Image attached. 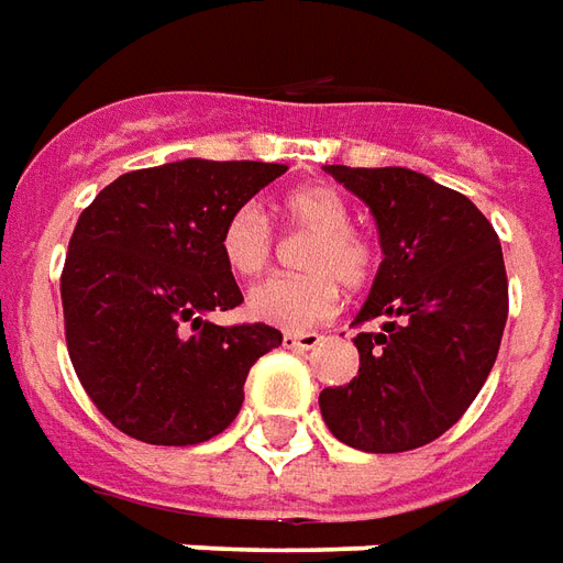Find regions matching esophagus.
Here are the masks:
<instances>
[{
  "instance_id": "1",
  "label": "esophagus",
  "mask_w": 563,
  "mask_h": 563,
  "mask_svg": "<svg viewBox=\"0 0 563 563\" xmlns=\"http://www.w3.org/2000/svg\"><path fill=\"white\" fill-rule=\"evenodd\" d=\"M282 344H285L287 351H311V347L321 344V335L318 332H285Z\"/></svg>"
}]
</instances>
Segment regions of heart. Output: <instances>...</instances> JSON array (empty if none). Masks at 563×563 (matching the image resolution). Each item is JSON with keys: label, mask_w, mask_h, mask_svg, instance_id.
I'll use <instances>...</instances> for the list:
<instances>
[{"label": "heart", "mask_w": 563, "mask_h": 563, "mask_svg": "<svg viewBox=\"0 0 563 563\" xmlns=\"http://www.w3.org/2000/svg\"><path fill=\"white\" fill-rule=\"evenodd\" d=\"M282 216L294 231L314 233L302 254V269H309V276H278L252 287L245 309L254 321L309 330L335 314L342 285L363 287L372 278L375 245L351 224L347 200L323 183L287 191ZM219 252L233 276H264L276 257V233L264 209L254 203L233 209L221 224Z\"/></svg>", "instance_id": "b5f03b06"}]
</instances>
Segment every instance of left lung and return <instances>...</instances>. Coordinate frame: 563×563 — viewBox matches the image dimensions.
<instances>
[{"label":"left lung","mask_w":563,"mask_h":563,"mask_svg":"<svg viewBox=\"0 0 563 563\" xmlns=\"http://www.w3.org/2000/svg\"><path fill=\"white\" fill-rule=\"evenodd\" d=\"M327 174L366 200L384 261L354 323L360 375L321 393L330 432L366 453L432 444L486 384L507 323V269L489 219L465 195L408 167Z\"/></svg>","instance_id":"left-lung-1"}]
</instances>
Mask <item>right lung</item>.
I'll use <instances>...</instances> for the list:
<instances>
[{
    "label": "right lung",
    "mask_w": 563,
    "mask_h": 563,
    "mask_svg": "<svg viewBox=\"0 0 563 563\" xmlns=\"http://www.w3.org/2000/svg\"><path fill=\"white\" fill-rule=\"evenodd\" d=\"M285 170L186 158L122 174L80 212L59 278L65 344L86 396L119 432L188 446L240 413L249 368L282 332L207 321L242 302L219 233Z\"/></svg>",
    "instance_id": "1"
}]
</instances>
